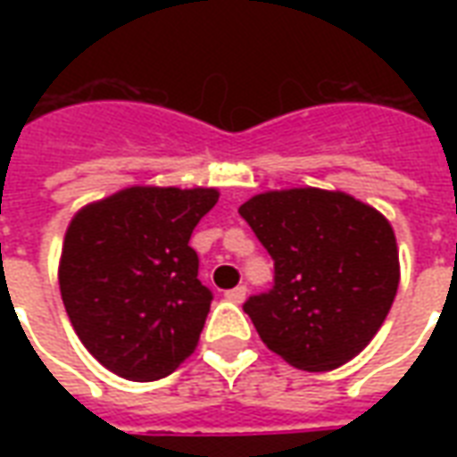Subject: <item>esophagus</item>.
Listing matches in <instances>:
<instances>
[{"label":"esophagus","instance_id":"esophagus-1","mask_svg":"<svg viewBox=\"0 0 457 457\" xmlns=\"http://www.w3.org/2000/svg\"><path fill=\"white\" fill-rule=\"evenodd\" d=\"M225 298H228V301H232V303H242V301L247 298V287L242 284V287L229 288V291H225Z\"/></svg>","mask_w":457,"mask_h":457}]
</instances>
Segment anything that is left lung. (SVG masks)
<instances>
[{
  "mask_svg": "<svg viewBox=\"0 0 457 457\" xmlns=\"http://www.w3.org/2000/svg\"><path fill=\"white\" fill-rule=\"evenodd\" d=\"M239 215L274 259V287L245 313L271 353L306 372L336 370L377 336L399 287L392 225L345 193L271 190Z\"/></svg>",
  "mask_w": 457,
  "mask_h": 457,
  "instance_id": "left-lung-1",
  "label": "left lung"
}]
</instances>
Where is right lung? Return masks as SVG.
Masks as SVG:
<instances>
[{
	"label": "right lung",
	"instance_id": "1",
	"mask_svg": "<svg viewBox=\"0 0 457 457\" xmlns=\"http://www.w3.org/2000/svg\"><path fill=\"white\" fill-rule=\"evenodd\" d=\"M212 188H127L83 208L65 232L61 296L87 353L134 382L170 374L205 326L212 291L190 235Z\"/></svg>",
	"mask_w": 457,
	"mask_h": 457
}]
</instances>
